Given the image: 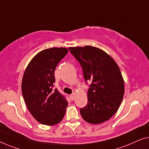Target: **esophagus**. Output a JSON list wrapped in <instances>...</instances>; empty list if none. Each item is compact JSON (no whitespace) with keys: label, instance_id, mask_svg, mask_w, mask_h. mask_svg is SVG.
<instances>
[{"label":"esophagus","instance_id":"1","mask_svg":"<svg viewBox=\"0 0 149 149\" xmlns=\"http://www.w3.org/2000/svg\"><path fill=\"white\" fill-rule=\"evenodd\" d=\"M74 97H75L74 93H73V94H72V95H70V99L72 100H74Z\"/></svg>","mask_w":149,"mask_h":149}]
</instances>
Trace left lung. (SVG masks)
<instances>
[{"label":"left lung","instance_id":"left-lung-1","mask_svg":"<svg viewBox=\"0 0 149 149\" xmlns=\"http://www.w3.org/2000/svg\"><path fill=\"white\" fill-rule=\"evenodd\" d=\"M80 63L84 76L91 82L88 103L80 109L82 118L99 124L116 114L124 95V80L117 63L106 52L92 46L70 47Z\"/></svg>","mask_w":149,"mask_h":149}]
</instances>
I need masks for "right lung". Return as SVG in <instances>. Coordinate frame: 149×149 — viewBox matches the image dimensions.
<instances>
[{"instance_id":"obj_1","label":"right lung","mask_w":149,"mask_h":149,"mask_svg":"<svg viewBox=\"0 0 149 149\" xmlns=\"http://www.w3.org/2000/svg\"><path fill=\"white\" fill-rule=\"evenodd\" d=\"M68 51L64 47L43 50L33 56L24 72L23 97L29 111L42 124H57L65 114L68 105L65 96L53 88L56 67Z\"/></svg>"}]
</instances>
